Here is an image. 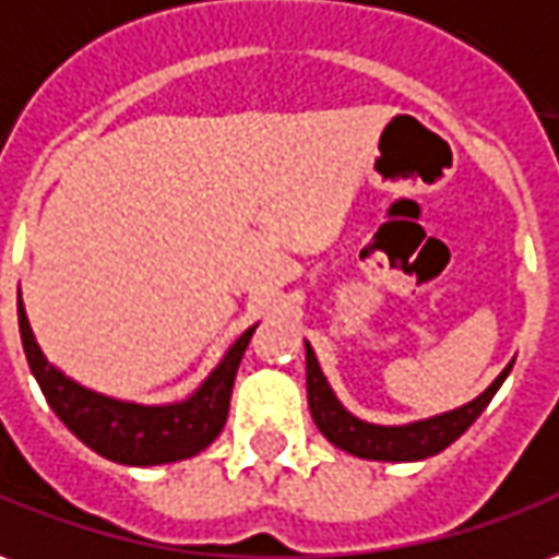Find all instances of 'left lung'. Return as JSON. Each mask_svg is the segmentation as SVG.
<instances>
[{"instance_id": "obj_1", "label": "left lung", "mask_w": 559, "mask_h": 559, "mask_svg": "<svg viewBox=\"0 0 559 559\" xmlns=\"http://www.w3.org/2000/svg\"><path fill=\"white\" fill-rule=\"evenodd\" d=\"M304 346H307V402H310V414H313L319 432L325 435L334 448L346 450L359 460H377V463H417V460H426V456H435L450 448L484 414V407L492 402V395L506 383L508 371L514 365V361H508L506 371L496 377L478 399L460 404L453 411L402 423V426H380V423H368V419L346 411L322 374L313 346L307 341Z\"/></svg>"}]
</instances>
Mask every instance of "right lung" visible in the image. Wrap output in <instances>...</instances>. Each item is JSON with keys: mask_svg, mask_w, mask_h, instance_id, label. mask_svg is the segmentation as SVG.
<instances>
[{"mask_svg": "<svg viewBox=\"0 0 559 559\" xmlns=\"http://www.w3.org/2000/svg\"><path fill=\"white\" fill-rule=\"evenodd\" d=\"M17 322H21V341L29 371L53 414L63 419V426L81 444L121 465L179 463L198 456L200 450L213 444L225 429L234 377L258 325L255 322L252 329L242 331L191 395L179 402L142 404L111 399L106 392L81 386L79 380H72L53 361H48L29 329L21 295H17Z\"/></svg>", "mask_w": 559, "mask_h": 559, "instance_id": "right-lung-1", "label": "right lung"}]
</instances>
